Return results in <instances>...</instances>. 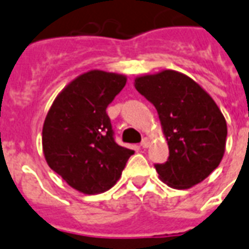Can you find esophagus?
<instances>
[{"label": "esophagus", "mask_w": 249, "mask_h": 249, "mask_svg": "<svg viewBox=\"0 0 249 249\" xmlns=\"http://www.w3.org/2000/svg\"><path fill=\"white\" fill-rule=\"evenodd\" d=\"M140 145H142V148H148V146H149V139H148V138H142V142H140Z\"/></svg>", "instance_id": "esophagus-1"}]
</instances>
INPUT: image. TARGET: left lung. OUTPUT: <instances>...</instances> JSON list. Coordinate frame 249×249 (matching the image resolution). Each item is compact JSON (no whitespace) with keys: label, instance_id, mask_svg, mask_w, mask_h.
Wrapping results in <instances>:
<instances>
[{"label":"left lung","instance_id":"8db88e82","mask_svg":"<svg viewBox=\"0 0 249 249\" xmlns=\"http://www.w3.org/2000/svg\"><path fill=\"white\" fill-rule=\"evenodd\" d=\"M135 88L159 113L169 159L156 163L173 188H190L217 169L225 153L227 126L213 98L197 83L174 70L135 79Z\"/></svg>","mask_w":249,"mask_h":249}]
</instances>
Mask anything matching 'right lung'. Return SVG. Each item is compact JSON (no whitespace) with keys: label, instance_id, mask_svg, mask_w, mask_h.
Instances as JSON below:
<instances>
[{"label":"right lung","instance_id":"obj_1","mask_svg":"<svg viewBox=\"0 0 249 249\" xmlns=\"http://www.w3.org/2000/svg\"><path fill=\"white\" fill-rule=\"evenodd\" d=\"M126 76L92 70L72 80L46 114L42 151L49 167L79 192L107 191L121 178L134 151L115 142L107 107Z\"/></svg>","mask_w":249,"mask_h":249}]
</instances>
